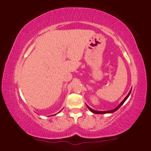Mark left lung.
Segmentation results:
<instances>
[{
	"instance_id": "obj_1",
	"label": "left lung",
	"mask_w": 151,
	"mask_h": 151,
	"mask_svg": "<svg viewBox=\"0 0 151 151\" xmlns=\"http://www.w3.org/2000/svg\"><path fill=\"white\" fill-rule=\"evenodd\" d=\"M131 91H130V92L129 93V94H128L127 96H126V98L124 99V100H123V101L121 102V103L120 104H119V106H118L116 107V109H114V110H111V111H95V110H93V109H91V108H90V107L88 106H87V107H88V109H89V110L91 111V112H93V113H94V114H106V113H113V112L115 111H116L117 109H119V108H120V107H121V106L124 103V102H125L126 100L127 99V98L129 97V95H130V93H131Z\"/></svg>"
}]
</instances>
